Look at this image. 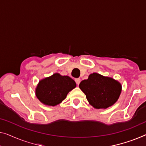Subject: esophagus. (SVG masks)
I'll return each mask as SVG.
<instances>
[{
	"label": "esophagus",
	"mask_w": 146,
	"mask_h": 146,
	"mask_svg": "<svg viewBox=\"0 0 146 146\" xmlns=\"http://www.w3.org/2000/svg\"><path fill=\"white\" fill-rule=\"evenodd\" d=\"M75 80L76 83H77V85H79V84H80V79H79V78H78V79H75Z\"/></svg>",
	"instance_id": "34e87169"
}]
</instances>
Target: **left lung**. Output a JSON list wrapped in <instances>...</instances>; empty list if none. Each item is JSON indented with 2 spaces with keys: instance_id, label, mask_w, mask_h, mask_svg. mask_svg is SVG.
<instances>
[{
  "instance_id": "left-lung-1",
  "label": "left lung",
  "mask_w": 146,
  "mask_h": 146,
  "mask_svg": "<svg viewBox=\"0 0 146 146\" xmlns=\"http://www.w3.org/2000/svg\"><path fill=\"white\" fill-rule=\"evenodd\" d=\"M79 88L85 94L89 104L96 109H106L118 100L122 85L118 80L97 73L88 76L79 84Z\"/></svg>"
}]
</instances>
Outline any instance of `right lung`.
I'll return each instance as SVG.
<instances>
[{
	"label": "right lung",
	"instance_id": "add662e5",
	"mask_svg": "<svg viewBox=\"0 0 146 146\" xmlns=\"http://www.w3.org/2000/svg\"><path fill=\"white\" fill-rule=\"evenodd\" d=\"M75 80L69 76L56 73L38 82L35 95L41 103L48 106H56L66 99L68 93L76 87Z\"/></svg>",
	"mask_w": 146,
	"mask_h": 146
}]
</instances>
